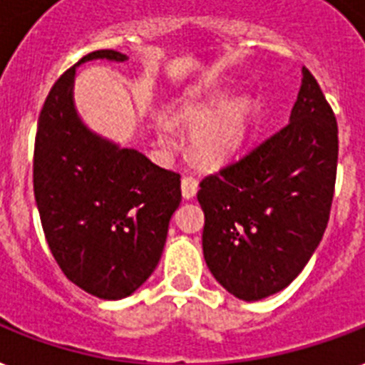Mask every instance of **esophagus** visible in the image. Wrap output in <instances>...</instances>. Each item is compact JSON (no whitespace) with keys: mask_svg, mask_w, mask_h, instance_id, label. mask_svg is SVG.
<instances>
[{"mask_svg":"<svg viewBox=\"0 0 365 365\" xmlns=\"http://www.w3.org/2000/svg\"><path fill=\"white\" fill-rule=\"evenodd\" d=\"M180 188H182V197L185 200H192L197 192V180L194 177H185L182 182H180Z\"/></svg>","mask_w":365,"mask_h":365,"instance_id":"esophagus-1","label":"esophagus"}]
</instances>
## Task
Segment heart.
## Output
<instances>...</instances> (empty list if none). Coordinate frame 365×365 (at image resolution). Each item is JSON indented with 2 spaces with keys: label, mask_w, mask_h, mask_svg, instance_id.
<instances>
[{
  "label": "heart",
  "mask_w": 365,
  "mask_h": 365,
  "mask_svg": "<svg viewBox=\"0 0 365 365\" xmlns=\"http://www.w3.org/2000/svg\"><path fill=\"white\" fill-rule=\"evenodd\" d=\"M221 98L188 95L182 98L175 112L177 120L185 125H194L190 131V146L203 162L217 163L232 158L244 146L251 127V103L247 98H232L227 103ZM217 107V109L214 106ZM158 140L163 146H171L175 140L173 131L168 123L160 121L156 125Z\"/></svg>",
  "instance_id": "b5f03b06"
}]
</instances>
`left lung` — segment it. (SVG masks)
Returning a JSON list of instances; mask_svg holds the SVG:
<instances>
[{
	"label": "left lung",
	"instance_id": "8db88e82",
	"mask_svg": "<svg viewBox=\"0 0 365 365\" xmlns=\"http://www.w3.org/2000/svg\"><path fill=\"white\" fill-rule=\"evenodd\" d=\"M337 121L303 68L289 123L200 182L203 259L242 301L285 289L322 242L337 173Z\"/></svg>",
	"mask_w": 365,
	"mask_h": 365
}]
</instances>
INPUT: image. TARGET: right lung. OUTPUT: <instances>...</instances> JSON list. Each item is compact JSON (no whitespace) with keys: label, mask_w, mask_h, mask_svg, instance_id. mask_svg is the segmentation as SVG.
Wrapping results in <instances>:
<instances>
[{"label":"right lung","mask_w":365,"mask_h":365,"mask_svg":"<svg viewBox=\"0 0 365 365\" xmlns=\"http://www.w3.org/2000/svg\"><path fill=\"white\" fill-rule=\"evenodd\" d=\"M125 62L93 51L47 95L34 148V196L45 240L72 284L104 301L133 295L160 262L180 175L91 131L74 103L76 70L89 61Z\"/></svg>","instance_id":"right-lung-1"}]
</instances>
